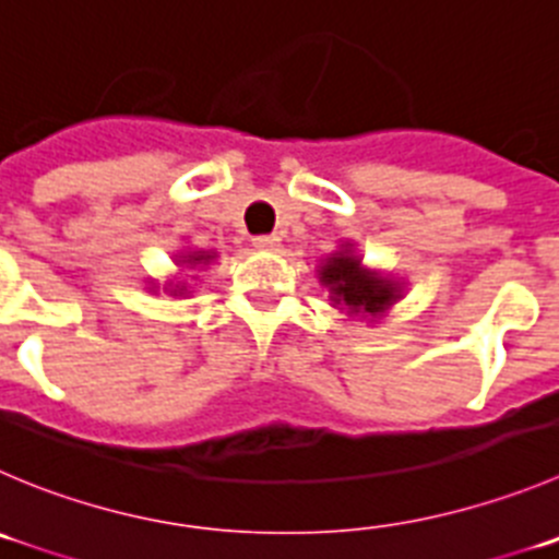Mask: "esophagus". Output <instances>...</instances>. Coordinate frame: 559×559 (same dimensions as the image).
<instances>
[{"label": "esophagus", "mask_w": 559, "mask_h": 559, "mask_svg": "<svg viewBox=\"0 0 559 559\" xmlns=\"http://www.w3.org/2000/svg\"><path fill=\"white\" fill-rule=\"evenodd\" d=\"M252 247L254 249H265V252H274V249H280V236H254L252 238Z\"/></svg>", "instance_id": "1"}]
</instances>
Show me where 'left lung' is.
Returning a JSON list of instances; mask_svg holds the SVG:
<instances>
[{"label":"left lung","instance_id":"1","mask_svg":"<svg viewBox=\"0 0 559 559\" xmlns=\"http://www.w3.org/2000/svg\"><path fill=\"white\" fill-rule=\"evenodd\" d=\"M318 280L329 290V301L348 316L379 318L401 299V283L362 265L350 243H343L318 265Z\"/></svg>","mask_w":559,"mask_h":559}]
</instances>
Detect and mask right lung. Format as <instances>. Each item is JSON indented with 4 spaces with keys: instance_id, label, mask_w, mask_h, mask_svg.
Here are the masks:
<instances>
[{
    "instance_id": "obj_1",
    "label": "right lung",
    "mask_w": 559,
    "mask_h": 559,
    "mask_svg": "<svg viewBox=\"0 0 559 559\" xmlns=\"http://www.w3.org/2000/svg\"><path fill=\"white\" fill-rule=\"evenodd\" d=\"M214 258H216V252H205V249H200V252L178 254V265H186V269H197V265H209ZM164 290H167L169 296H183L186 285L183 283H178V285L169 283Z\"/></svg>"
}]
</instances>
